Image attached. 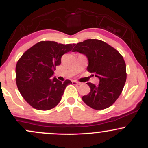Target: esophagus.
<instances>
[{
  "mask_svg": "<svg viewBox=\"0 0 148 148\" xmlns=\"http://www.w3.org/2000/svg\"><path fill=\"white\" fill-rule=\"evenodd\" d=\"M72 84L73 85H79V83L76 82L75 81H72Z\"/></svg>",
  "mask_w": 148,
  "mask_h": 148,
  "instance_id": "obj_1",
  "label": "esophagus"
}]
</instances>
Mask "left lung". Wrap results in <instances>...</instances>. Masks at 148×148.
<instances>
[{"label": "left lung", "instance_id": "left-lung-1", "mask_svg": "<svg viewBox=\"0 0 148 148\" xmlns=\"http://www.w3.org/2000/svg\"><path fill=\"white\" fill-rule=\"evenodd\" d=\"M72 51L87 57L88 71L99 80L98 85L87 83L90 92L83 96V101L95 110L111 106L120 95L126 82V64L123 57L106 42L95 39L77 43Z\"/></svg>", "mask_w": 148, "mask_h": 148}]
</instances>
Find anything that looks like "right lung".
Returning a JSON list of instances; mask_svg holds the SVG:
<instances>
[{"mask_svg": "<svg viewBox=\"0 0 148 148\" xmlns=\"http://www.w3.org/2000/svg\"><path fill=\"white\" fill-rule=\"evenodd\" d=\"M74 44L62 45L42 41L27 50L16 66V82L20 93L32 107L47 111L60 101L64 89L72 81L53 77L63 54L72 50Z\"/></svg>", "mask_w": 148, "mask_h": 148, "instance_id": "right-lung-1", "label": "right lung"}]
</instances>
